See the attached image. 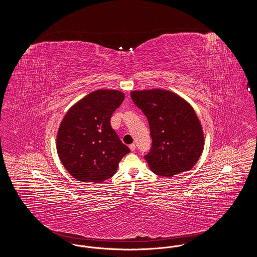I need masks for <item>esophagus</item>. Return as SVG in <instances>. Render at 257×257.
Wrapping results in <instances>:
<instances>
[{"label":"esophagus","instance_id":"34e87169","mask_svg":"<svg viewBox=\"0 0 257 257\" xmlns=\"http://www.w3.org/2000/svg\"><path fill=\"white\" fill-rule=\"evenodd\" d=\"M129 147H130L131 151H135V150H136V145H135V144H132V145H130V146H129Z\"/></svg>","mask_w":257,"mask_h":257}]
</instances>
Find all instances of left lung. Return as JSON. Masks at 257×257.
Wrapping results in <instances>:
<instances>
[{"instance_id": "1", "label": "left lung", "mask_w": 257, "mask_h": 257, "mask_svg": "<svg viewBox=\"0 0 257 257\" xmlns=\"http://www.w3.org/2000/svg\"><path fill=\"white\" fill-rule=\"evenodd\" d=\"M131 98L149 124L152 144L145 159L150 170L165 177L190 171L204 145L201 124L192 106L163 89L132 91Z\"/></svg>"}]
</instances>
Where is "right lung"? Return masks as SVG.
I'll list each match as a JSON object with an SVG mask.
<instances>
[{
  "label": "right lung",
  "mask_w": 257,
  "mask_h": 257,
  "mask_svg": "<svg viewBox=\"0 0 257 257\" xmlns=\"http://www.w3.org/2000/svg\"><path fill=\"white\" fill-rule=\"evenodd\" d=\"M124 100L118 90L98 89L77 102L61 121L57 150L62 165L82 182L101 183L117 170L130 152L110 126Z\"/></svg>",
  "instance_id": "obj_1"
}]
</instances>
